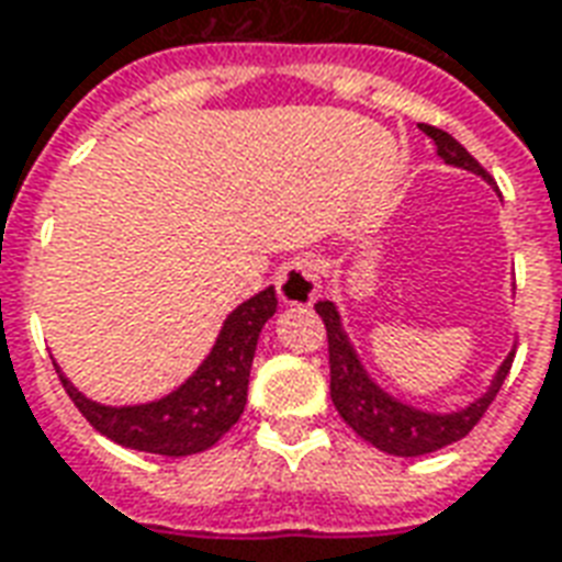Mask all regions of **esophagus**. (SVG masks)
I'll return each instance as SVG.
<instances>
[{"label":"esophagus","instance_id":"1","mask_svg":"<svg viewBox=\"0 0 562 562\" xmlns=\"http://www.w3.org/2000/svg\"><path fill=\"white\" fill-rule=\"evenodd\" d=\"M318 292H322V268L316 258H294L277 277V294L285 306H310Z\"/></svg>","mask_w":562,"mask_h":562}]
</instances>
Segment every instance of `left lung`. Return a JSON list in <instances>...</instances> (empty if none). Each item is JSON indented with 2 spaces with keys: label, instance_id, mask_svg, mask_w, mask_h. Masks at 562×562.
I'll list each match as a JSON object with an SVG mask.
<instances>
[{
  "label": "left lung",
  "instance_id": "1",
  "mask_svg": "<svg viewBox=\"0 0 562 562\" xmlns=\"http://www.w3.org/2000/svg\"><path fill=\"white\" fill-rule=\"evenodd\" d=\"M422 128L424 135L434 138L436 153L446 165L479 173L482 180L491 183L487 171L463 149V144H458L442 128L424 126V123ZM316 313L325 322V330H328L330 401H334L340 418L352 427L355 434L367 439L370 446H376L379 451L394 454V458H422V454H430V451H439V448L463 439L479 424V418L487 413V406L494 403L496 391L506 382L508 370H512V358H515V352H508L506 361L499 364V370L491 379L487 391L482 397L467 403L463 409L427 413V409H418L413 403L397 401L394 394H389L382 385L373 382V376L367 373L361 358L355 352L349 334L342 328L340 310L334 306V301H318Z\"/></svg>",
  "mask_w": 562,
  "mask_h": 562
}]
</instances>
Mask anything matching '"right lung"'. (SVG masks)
I'll return each mask as SVG.
<instances>
[{"label": "right lung", "instance_id": "obj_1", "mask_svg": "<svg viewBox=\"0 0 562 562\" xmlns=\"http://www.w3.org/2000/svg\"><path fill=\"white\" fill-rule=\"evenodd\" d=\"M273 313H277L273 285L232 310L222 322L213 349L198 364L195 373L159 401L135 403V406H104L80 394L63 376V370L54 367L68 397L99 434L114 439L116 446L135 448V451L186 458V454H198L216 446L244 415L258 334Z\"/></svg>", "mask_w": 562, "mask_h": 562}]
</instances>
